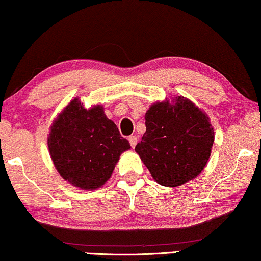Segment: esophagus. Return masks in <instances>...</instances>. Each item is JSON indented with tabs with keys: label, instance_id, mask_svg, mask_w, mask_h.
<instances>
[{
	"label": "esophagus",
	"instance_id": "esophagus-1",
	"mask_svg": "<svg viewBox=\"0 0 261 261\" xmlns=\"http://www.w3.org/2000/svg\"><path fill=\"white\" fill-rule=\"evenodd\" d=\"M128 140H129V144L132 147H136L137 143H138V138L136 136H130L129 138H128Z\"/></svg>",
	"mask_w": 261,
	"mask_h": 261
}]
</instances>
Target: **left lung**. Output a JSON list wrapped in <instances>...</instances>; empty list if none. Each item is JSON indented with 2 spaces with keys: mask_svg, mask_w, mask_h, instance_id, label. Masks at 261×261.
Masks as SVG:
<instances>
[{
  "mask_svg": "<svg viewBox=\"0 0 261 261\" xmlns=\"http://www.w3.org/2000/svg\"><path fill=\"white\" fill-rule=\"evenodd\" d=\"M145 124L136 152L156 182L176 188L201 174L214 143L213 125L203 110L178 95L151 105Z\"/></svg>",
  "mask_w": 261,
  "mask_h": 261,
  "instance_id": "8db88e82",
  "label": "left lung"
}]
</instances>
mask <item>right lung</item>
I'll return each instance as SVG.
<instances>
[{
	"label": "right lung",
	"mask_w": 261,
	"mask_h": 261,
	"mask_svg": "<svg viewBox=\"0 0 261 261\" xmlns=\"http://www.w3.org/2000/svg\"><path fill=\"white\" fill-rule=\"evenodd\" d=\"M48 150L60 176L81 190H96L111 178L122 152L129 150L102 105L86 109L72 99L57 116L48 134Z\"/></svg>",
	"instance_id": "1"
}]
</instances>
